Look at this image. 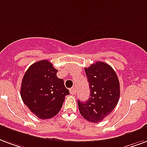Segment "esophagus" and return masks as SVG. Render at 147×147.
Masks as SVG:
<instances>
[{
  "label": "esophagus",
  "mask_w": 147,
  "mask_h": 147,
  "mask_svg": "<svg viewBox=\"0 0 147 147\" xmlns=\"http://www.w3.org/2000/svg\"><path fill=\"white\" fill-rule=\"evenodd\" d=\"M77 92V90L75 88H69V93L71 94V95H74L75 93Z\"/></svg>",
  "instance_id": "1"
}]
</instances>
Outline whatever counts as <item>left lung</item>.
I'll return each mask as SVG.
<instances>
[{"label":"left lung","mask_w":147,"mask_h":147,"mask_svg":"<svg viewBox=\"0 0 147 147\" xmlns=\"http://www.w3.org/2000/svg\"><path fill=\"white\" fill-rule=\"evenodd\" d=\"M89 83L90 98L78 101L79 111L87 121L97 123L108 116L117 104L120 83L113 69L103 62H96L84 68Z\"/></svg>","instance_id":"left-lung-1"}]
</instances>
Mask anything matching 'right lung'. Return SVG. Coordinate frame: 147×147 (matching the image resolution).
I'll list each match as a JSON object with an SVG mask.
<instances>
[{"mask_svg":"<svg viewBox=\"0 0 147 147\" xmlns=\"http://www.w3.org/2000/svg\"><path fill=\"white\" fill-rule=\"evenodd\" d=\"M57 72L49 60H40L32 64L22 78V101L40 119L55 116L63 107L65 96L69 94Z\"/></svg>","mask_w":147,"mask_h":147,"instance_id":"right-lung-1","label":"right lung"}]
</instances>
